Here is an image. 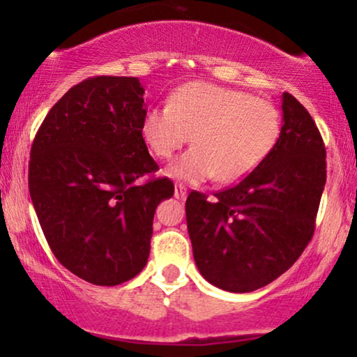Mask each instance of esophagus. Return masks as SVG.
Masks as SVG:
<instances>
[{"mask_svg":"<svg viewBox=\"0 0 357 357\" xmlns=\"http://www.w3.org/2000/svg\"><path fill=\"white\" fill-rule=\"evenodd\" d=\"M186 196H188L186 188H184L183 184H174V198L186 199Z\"/></svg>","mask_w":357,"mask_h":357,"instance_id":"obj_1","label":"esophagus"}]
</instances>
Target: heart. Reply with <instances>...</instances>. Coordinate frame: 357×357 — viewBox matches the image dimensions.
Returning a JSON list of instances; mask_svg holds the SVG:
<instances>
[{
    "mask_svg": "<svg viewBox=\"0 0 357 357\" xmlns=\"http://www.w3.org/2000/svg\"><path fill=\"white\" fill-rule=\"evenodd\" d=\"M142 139L159 159H171L192 136V146L167 167L179 181L199 183L215 176L235 183L267 158L280 134V116L272 104L241 90L206 82L176 89L166 107L144 114Z\"/></svg>",
    "mask_w": 357,
    "mask_h": 357,
    "instance_id": "obj_1",
    "label": "heart"
}]
</instances>
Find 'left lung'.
Returning <instances> with one entry per match:
<instances>
[{
    "label": "left lung",
    "instance_id": "1",
    "mask_svg": "<svg viewBox=\"0 0 357 357\" xmlns=\"http://www.w3.org/2000/svg\"><path fill=\"white\" fill-rule=\"evenodd\" d=\"M282 129L267 158L215 198L191 191L186 221L199 273L228 292H253L287 272L312 240L326 186V147L296 97L282 96Z\"/></svg>",
    "mask_w": 357,
    "mask_h": 357
}]
</instances>
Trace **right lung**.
<instances>
[{
	"label": "right lung",
	"mask_w": 357,
	"mask_h": 357,
	"mask_svg": "<svg viewBox=\"0 0 357 357\" xmlns=\"http://www.w3.org/2000/svg\"><path fill=\"white\" fill-rule=\"evenodd\" d=\"M136 77H92L47 114L30 153L28 188L53 255L93 285H119L146 267L158 204L174 184L142 139ZM144 175H151L144 180Z\"/></svg>",
	"instance_id": "right-lung-1"
}]
</instances>
